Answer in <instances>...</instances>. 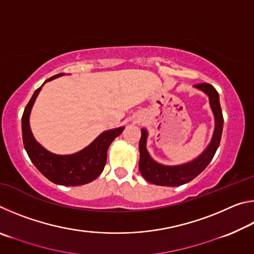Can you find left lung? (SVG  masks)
<instances>
[{"instance_id":"obj_1","label":"left lung","mask_w":254,"mask_h":254,"mask_svg":"<svg viewBox=\"0 0 254 254\" xmlns=\"http://www.w3.org/2000/svg\"><path fill=\"white\" fill-rule=\"evenodd\" d=\"M194 87L199 89L208 96L209 105L210 109H212L215 121L212 140H210L207 148L194 160L183 163V165L166 166L153 160L152 157L150 156L147 150L148 131L145 128H141V139L139 143V170L142 177L149 183L158 185V186L176 187L191 182L208 166V163L212 161L215 152H216L218 145H220L224 120H223L218 93L212 85L207 83L194 85Z\"/></svg>"}]
</instances>
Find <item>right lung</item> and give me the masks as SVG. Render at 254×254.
<instances>
[{"label":"right lung","instance_id":"obj_1","mask_svg":"<svg viewBox=\"0 0 254 254\" xmlns=\"http://www.w3.org/2000/svg\"><path fill=\"white\" fill-rule=\"evenodd\" d=\"M63 75H55L45 83ZM45 83L33 93L22 115V139L25 151L37 169L50 182L63 186H80L91 183L102 174L107 159V149L115 137L123 132L124 127L104 131L91 144L76 153L56 154L48 151L34 139L30 127V113Z\"/></svg>","mask_w":254,"mask_h":254}]
</instances>
